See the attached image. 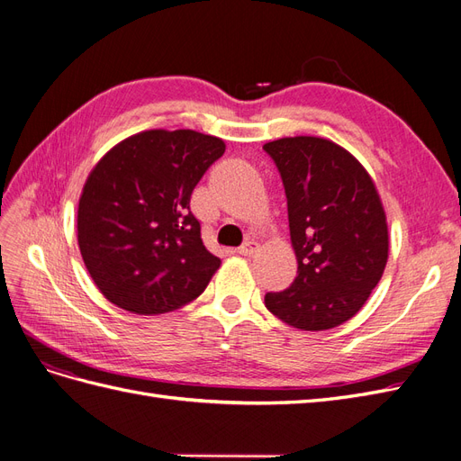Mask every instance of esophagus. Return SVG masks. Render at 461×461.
I'll use <instances>...</instances> for the list:
<instances>
[{
  "instance_id": "obj_1",
  "label": "esophagus",
  "mask_w": 461,
  "mask_h": 461,
  "mask_svg": "<svg viewBox=\"0 0 461 461\" xmlns=\"http://www.w3.org/2000/svg\"><path fill=\"white\" fill-rule=\"evenodd\" d=\"M259 249V244L258 242H254V240H249V242H244L240 248H239V254L240 256H252V254H256Z\"/></svg>"
}]
</instances>
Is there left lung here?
Returning a JSON list of instances; mask_svg holds the SVG:
<instances>
[{
    "instance_id": "obj_1",
    "label": "left lung",
    "mask_w": 461,
    "mask_h": 461,
    "mask_svg": "<svg viewBox=\"0 0 461 461\" xmlns=\"http://www.w3.org/2000/svg\"><path fill=\"white\" fill-rule=\"evenodd\" d=\"M281 173L298 275L267 292L265 308L286 325L327 330L352 319L379 285L388 259V225L371 175L327 138L267 142Z\"/></svg>"
}]
</instances>
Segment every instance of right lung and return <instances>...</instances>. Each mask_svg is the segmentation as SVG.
I'll return each mask as SVG.
<instances>
[{
    "label": "right lung",
    "instance_id": "1",
    "mask_svg": "<svg viewBox=\"0 0 461 461\" xmlns=\"http://www.w3.org/2000/svg\"><path fill=\"white\" fill-rule=\"evenodd\" d=\"M225 142L196 131H144L111 148L78 200L77 232L102 294L138 315L196 300L219 269L190 212L192 190Z\"/></svg>",
    "mask_w": 461,
    "mask_h": 461
}]
</instances>
